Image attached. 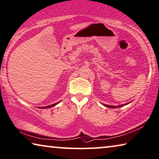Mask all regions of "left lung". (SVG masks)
<instances>
[{
	"label": "left lung",
	"instance_id": "8db88e82",
	"mask_svg": "<svg viewBox=\"0 0 159 159\" xmlns=\"http://www.w3.org/2000/svg\"><path fill=\"white\" fill-rule=\"evenodd\" d=\"M131 102L129 103H127L125 104H121V105L120 106H111V105H106V104H103L104 106H106V107H108V108H120V107H122V106H125V105H128V104L130 103Z\"/></svg>",
	"mask_w": 159,
	"mask_h": 159
}]
</instances>
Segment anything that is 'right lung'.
<instances>
[{"label":"right lung","mask_w":159,"mask_h":159,"mask_svg":"<svg viewBox=\"0 0 159 159\" xmlns=\"http://www.w3.org/2000/svg\"><path fill=\"white\" fill-rule=\"evenodd\" d=\"M61 102V101H60ZM59 102H58V103H54V104H52V105H50V106H45V107H43L42 108H51V107H53V106H55L56 105H57V104H58Z\"/></svg>","instance_id":"add662e5"}]
</instances>
